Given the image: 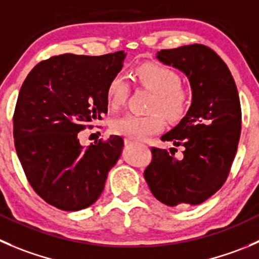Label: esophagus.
<instances>
[{
	"mask_svg": "<svg viewBox=\"0 0 259 259\" xmlns=\"http://www.w3.org/2000/svg\"><path fill=\"white\" fill-rule=\"evenodd\" d=\"M134 140L133 139H130V138H125V144L126 145H132V144H134Z\"/></svg>",
	"mask_w": 259,
	"mask_h": 259,
	"instance_id": "1",
	"label": "esophagus"
}]
</instances>
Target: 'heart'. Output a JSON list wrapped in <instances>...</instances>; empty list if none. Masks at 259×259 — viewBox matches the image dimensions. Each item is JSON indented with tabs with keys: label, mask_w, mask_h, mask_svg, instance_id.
<instances>
[{
	"label": "heart",
	"mask_w": 259,
	"mask_h": 259,
	"mask_svg": "<svg viewBox=\"0 0 259 259\" xmlns=\"http://www.w3.org/2000/svg\"><path fill=\"white\" fill-rule=\"evenodd\" d=\"M137 76L140 83L155 95L150 110L154 114L142 115L127 114L112 121L111 129L115 134L130 138L133 140H144L150 135L157 134L164 126L162 112L167 119L177 120L186 109V94L181 89V79L176 72L159 64H144L139 67ZM129 83L126 77L117 74L107 86V101L114 109H117L126 101Z\"/></svg>",
	"instance_id": "1"
}]
</instances>
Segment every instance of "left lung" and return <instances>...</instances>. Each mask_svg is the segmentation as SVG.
Returning <instances> with one entry per match:
<instances>
[{
	"label": "left lung",
	"mask_w": 259,
	"mask_h": 259,
	"mask_svg": "<svg viewBox=\"0 0 259 259\" xmlns=\"http://www.w3.org/2000/svg\"><path fill=\"white\" fill-rule=\"evenodd\" d=\"M190 82L191 106L163 142L183 147V155L152 148V163L144 178L153 196L167 206L199 205L227 180L237 154L242 112L234 78L222 58L201 44L183 45L157 53Z\"/></svg>",
	"instance_id": "left-lung-1"
}]
</instances>
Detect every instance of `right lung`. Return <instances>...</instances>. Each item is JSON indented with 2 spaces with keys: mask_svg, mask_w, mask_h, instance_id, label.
Segmentation results:
<instances>
[{
  "mask_svg": "<svg viewBox=\"0 0 259 259\" xmlns=\"http://www.w3.org/2000/svg\"><path fill=\"white\" fill-rule=\"evenodd\" d=\"M125 58L124 50L58 55L35 66L22 83L14 115L17 157L35 192L58 209L91 206L121 155L119 135L84 147L78 133L107 114V86Z\"/></svg>",
  "mask_w": 259,
  "mask_h": 259,
  "instance_id": "right-lung-1",
  "label": "right lung"
}]
</instances>
